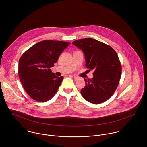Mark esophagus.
I'll use <instances>...</instances> for the list:
<instances>
[{"instance_id":"1","label":"esophagus","mask_w":147,"mask_h":147,"mask_svg":"<svg viewBox=\"0 0 147 147\" xmlns=\"http://www.w3.org/2000/svg\"><path fill=\"white\" fill-rule=\"evenodd\" d=\"M73 77H74V79H75V80H78V79L79 78V77H78L76 76H73Z\"/></svg>"}]
</instances>
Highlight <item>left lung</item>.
I'll return each instance as SVG.
<instances>
[{"instance_id": "left-lung-1", "label": "left lung", "mask_w": 147, "mask_h": 147, "mask_svg": "<svg viewBox=\"0 0 147 147\" xmlns=\"http://www.w3.org/2000/svg\"><path fill=\"white\" fill-rule=\"evenodd\" d=\"M85 56L86 66L93 70V78H84L86 86L81 90L88 102L99 104L109 99L115 92L121 77V67L115 51L109 45L92 38L74 41Z\"/></svg>"}]
</instances>
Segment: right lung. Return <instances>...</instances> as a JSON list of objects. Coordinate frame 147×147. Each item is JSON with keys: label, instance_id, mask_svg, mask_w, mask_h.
Instances as JSON below:
<instances>
[{"label": "right lung", "instance_id": "add662e5", "mask_svg": "<svg viewBox=\"0 0 147 147\" xmlns=\"http://www.w3.org/2000/svg\"><path fill=\"white\" fill-rule=\"evenodd\" d=\"M70 44L60 40H42L21 56L19 78L24 90L34 100L46 102L57 92L63 77H57L51 68Z\"/></svg>", "mask_w": 147, "mask_h": 147}]
</instances>
